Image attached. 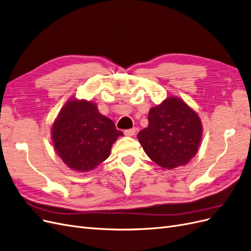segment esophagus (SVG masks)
Instances as JSON below:
<instances>
[{
  "label": "esophagus",
  "instance_id": "obj_1",
  "mask_svg": "<svg viewBox=\"0 0 251 251\" xmlns=\"http://www.w3.org/2000/svg\"><path fill=\"white\" fill-rule=\"evenodd\" d=\"M135 131H136L135 128H131V129H126V130H124V133H125V135L132 136L135 134Z\"/></svg>",
  "mask_w": 251,
  "mask_h": 251
}]
</instances>
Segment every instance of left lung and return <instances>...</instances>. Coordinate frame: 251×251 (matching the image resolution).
<instances>
[{
	"instance_id": "8db88e82",
	"label": "left lung",
	"mask_w": 251,
	"mask_h": 251,
	"mask_svg": "<svg viewBox=\"0 0 251 251\" xmlns=\"http://www.w3.org/2000/svg\"><path fill=\"white\" fill-rule=\"evenodd\" d=\"M148 122L137 139L158 166L171 170L188 164L195 156L202 135L201 121L182 100L169 97L150 109Z\"/></svg>"
}]
</instances>
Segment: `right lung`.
<instances>
[{
    "mask_svg": "<svg viewBox=\"0 0 251 251\" xmlns=\"http://www.w3.org/2000/svg\"><path fill=\"white\" fill-rule=\"evenodd\" d=\"M123 132L101 115L97 105L85 100H70L52 127L56 152L69 168L86 172L110 154L112 144Z\"/></svg>",
    "mask_w": 251,
    "mask_h": 251,
    "instance_id": "add662e5",
    "label": "right lung"
}]
</instances>
